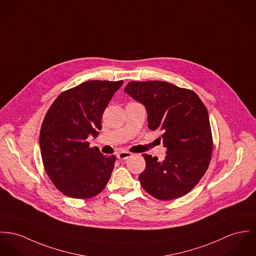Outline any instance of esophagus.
I'll use <instances>...</instances> for the list:
<instances>
[{"label": "esophagus", "mask_w": 256, "mask_h": 256, "mask_svg": "<svg viewBox=\"0 0 256 256\" xmlns=\"http://www.w3.org/2000/svg\"><path fill=\"white\" fill-rule=\"evenodd\" d=\"M132 156V153H130V152H126V151H122V152H120L118 155H117V157L120 160H126V158H130Z\"/></svg>", "instance_id": "1"}]
</instances>
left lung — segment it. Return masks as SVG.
Instances as JSON below:
<instances>
[{"label": "left lung", "mask_w": 256, "mask_h": 256, "mask_svg": "<svg viewBox=\"0 0 256 256\" xmlns=\"http://www.w3.org/2000/svg\"><path fill=\"white\" fill-rule=\"evenodd\" d=\"M124 92L142 103L148 128L162 132L164 160L142 154L146 168L139 176L143 189L160 200L189 193L206 174L212 153L208 110L191 90L162 80L130 82Z\"/></svg>", "instance_id": "obj_1"}]
</instances>
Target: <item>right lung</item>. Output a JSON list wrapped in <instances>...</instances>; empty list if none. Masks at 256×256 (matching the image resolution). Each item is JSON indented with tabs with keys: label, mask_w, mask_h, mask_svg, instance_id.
Instances as JSON below:
<instances>
[{
	"label": "right lung",
	"mask_w": 256,
	"mask_h": 256,
	"mask_svg": "<svg viewBox=\"0 0 256 256\" xmlns=\"http://www.w3.org/2000/svg\"><path fill=\"white\" fill-rule=\"evenodd\" d=\"M122 80H88L61 92L48 110L40 132V148L46 174L59 191L74 198L99 194L109 181L116 157L90 148L101 117Z\"/></svg>",
	"instance_id": "obj_1"
}]
</instances>
